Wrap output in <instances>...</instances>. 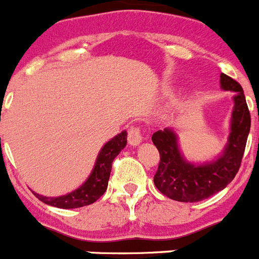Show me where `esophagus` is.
<instances>
[{"label":"esophagus","instance_id":"34e87169","mask_svg":"<svg viewBox=\"0 0 259 259\" xmlns=\"http://www.w3.org/2000/svg\"><path fill=\"white\" fill-rule=\"evenodd\" d=\"M143 141V132L139 126H132L127 132V142L132 146H139Z\"/></svg>","mask_w":259,"mask_h":259}]
</instances>
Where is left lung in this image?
I'll return each mask as SVG.
<instances>
[{
	"mask_svg": "<svg viewBox=\"0 0 259 259\" xmlns=\"http://www.w3.org/2000/svg\"><path fill=\"white\" fill-rule=\"evenodd\" d=\"M221 88L235 93L231 132L222 155L205 164H193L182 155L174 130L153 133L152 142L160 152V162L153 177L155 186L169 199L196 202L220 192L239 171L250 130V113L243 88L234 78L221 73Z\"/></svg>",
	"mask_w": 259,
	"mask_h": 259,
	"instance_id": "obj_1",
	"label": "left lung"
}]
</instances>
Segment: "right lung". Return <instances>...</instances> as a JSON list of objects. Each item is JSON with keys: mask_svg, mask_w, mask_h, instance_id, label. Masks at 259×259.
<instances>
[{"mask_svg": "<svg viewBox=\"0 0 259 259\" xmlns=\"http://www.w3.org/2000/svg\"><path fill=\"white\" fill-rule=\"evenodd\" d=\"M126 137L127 134L124 130L104 144L98 155L92 174L77 190L58 197L42 196V195L33 192L34 196L45 204L62 209L81 208V206H86V205L95 202L106 192L109 174L112 169V162L116 156L126 146Z\"/></svg>", "mask_w": 259, "mask_h": 259, "instance_id": "obj_1", "label": "right lung"}]
</instances>
